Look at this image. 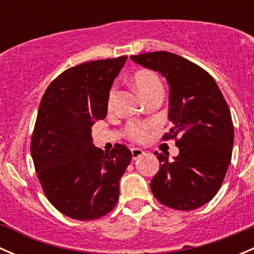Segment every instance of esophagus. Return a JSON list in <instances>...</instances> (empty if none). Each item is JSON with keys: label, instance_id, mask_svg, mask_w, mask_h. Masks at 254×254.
<instances>
[{"label": "esophagus", "instance_id": "34e87169", "mask_svg": "<svg viewBox=\"0 0 254 254\" xmlns=\"http://www.w3.org/2000/svg\"><path fill=\"white\" fill-rule=\"evenodd\" d=\"M131 155H132V160H137V158L142 157V156L145 155V151H142L141 148H132Z\"/></svg>", "mask_w": 254, "mask_h": 254}]
</instances>
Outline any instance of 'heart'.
Segmentation results:
<instances>
[{
	"mask_svg": "<svg viewBox=\"0 0 254 254\" xmlns=\"http://www.w3.org/2000/svg\"><path fill=\"white\" fill-rule=\"evenodd\" d=\"M131 82L134 84L135 89L137 91V93L145 101H147L151 97L156 96V94H162V83H161V79L152 71L145 70V68L136 71L132 75ZM114 96L115 89L111 88V91L108 93V98H107V108H108V111H112L113 109ZM148 132H150V127L147 124H143V123H130L127 127V137L137 142H141L143 140L147 139Z\"/></svg>",
	"mask_w": 254,
	"mask_h": 254,
	"instance_id": "1",
	"label": "heart"
}]
</instances>
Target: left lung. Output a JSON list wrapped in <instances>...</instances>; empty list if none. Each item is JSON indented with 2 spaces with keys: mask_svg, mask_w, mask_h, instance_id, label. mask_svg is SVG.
<instances>
[{
  "mask_svg": "<svg viewBox=\"0 0 254 254\" xmlns=\"http://www.w3.org/2000/svg\"><path fill=\"white\" fill-rule=\"evenodd\" d=\"M132 61L165 76L170 86L168 119L173 127L162 140L175 139L179 155L157 153L160 170L151 190L175 210L198 209L219 191L231 162L234 124L215 79L200 66L168 53L132 55Z\"/></svg>",
  "mask_w": 254,
  "mask_h": 254,
  "instance_id": "8db88e82",
  "label": "left lung"
}]
</instances>
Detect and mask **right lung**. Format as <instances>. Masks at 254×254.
Listing matches in <instances>:
<instances>
[{
	"label": "right lung",
	"mask_w": 254,
	"mask_h": 254,
	"mask_svg": "<svg viewBox=\"0 0 254 254\" xmlns=\"http://www.w3.org/2000/svg\"><path fill=\"white\" fill-rule=\"evenodd\" d=\"M127 56L96 60L64 71L45 91L30 141L44 194L66 216L81 221L111 212L131 152L117 143L111 152L93 145L92 127L107 115L113 81Z\"/></svg>",
	"instance_id": "obj_1"
}]
</instances>
